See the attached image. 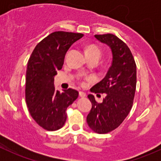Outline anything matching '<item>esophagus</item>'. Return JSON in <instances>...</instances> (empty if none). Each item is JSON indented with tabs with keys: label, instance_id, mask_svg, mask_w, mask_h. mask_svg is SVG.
Here are the masks:
<instances>
[{
	"label": "esophagus",
	"instance_id": "34e87169",
	"mask_svg": "<svg viewBox=\"0 0 161 161\" xmlns=\"http://www.w3.org/2000/svg\"><path fill=\"white\" fill-rule=\"evenodd\" d=\"M79 97H85L86 96V92H82V91H79Z\"/></svg>",
	"mask_w": 161,
	"mask_h": 161
}]
</instances>
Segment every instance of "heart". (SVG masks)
I'll use <instances>...</instances> for the list:
<instances>
[{
  "mask_svg": "<svg viewBox=\"0 0 161 161\" xmlns=\"http://www.w3.org/2000/svg\"><path fill=\"white\" fill-rule=\"evenodd\" d=\"M86 54L87 58H91V57H97V58H100V55H101V50L100 49L99 47H97V45L91 44L89 45L88 47L86 49ZM81 83L84 84V82L86 80V78L83 77V76H81L80 78Z\"/></svg>",
  "mask_w": 161,
  "mask_h": 161,
  "instance_id": "1",
  "label": "heart"
}]
</instances>
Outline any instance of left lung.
<instances>
[{"instance_id": "8db88e82", "label": "left lung", "mask_w": 161, "mask_h": 161, "mask_svg": "<svg viewBox=\"0 0 161 161\" xmlns=\"http://www.w3.org/2000/svg\"><path fill=\"white\" fill-rule=\"evenodd\" d=\"M112 51V63L106 76L90 89L99 95L105 93L102 103L94 96L88 95L92 108L87 115L88 125L95 132L106 134L114 130L130 112L136 88V64L130 49L125 42L114 34L95 35Z\"/></svg>"}]
</instances>
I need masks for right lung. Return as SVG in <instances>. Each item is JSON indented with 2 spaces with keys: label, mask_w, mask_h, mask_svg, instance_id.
<instances>
[{
  "label": "right lung",
  "mask_w": 161,
  "mask_h": 161,
  "mask_svg": "<svg viewBox=\"0 0 161 161\" xmlns=\"http://www.w3.org/2000/svg\"><path fill=\"white\" fill-rule=\"evenodd\" d=\"M82 33L57 31L36 46L28 61L25 77V102L31 116L43 129L56 131L67 119L68 107L79 96V92L68 89L55 90L53 77L62 69L64 56Z\"/></svg>",
  "instance_id": "1"
}]
</instances>
